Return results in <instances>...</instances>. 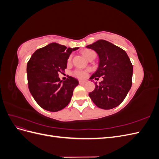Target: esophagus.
Masks as SVG:
<instances>
[{"instance_id":"1","label":"esophagus","mask_w":159,"mask_h":159,"mask_svg":"<svg viewBox=\"0 0 159 159\" xmlns=\"http://www.w3.org/2000/svg\"><path fill=\"white\" fill-rule=\"evenodd\" d=\"M79 83H80V84H81V85H83V84H85V83H86V81L80 80V81H79Z\"/></svg>"}]
</instances>
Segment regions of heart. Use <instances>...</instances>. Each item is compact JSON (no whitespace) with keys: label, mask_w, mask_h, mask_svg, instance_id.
<instances>
[{"label":"heart","mask_w":159,"mask_h":159,"mask_svg":"<svg viewBox=\"0 0 159 159\" xmlns=\"http://www.w3.org/2000/svg\"><path fill=\"white\" fill-rule=\"evenodd\" d=\"M93 53H95V52L93 50L88 49V50H85L82 52V55L85 57L86 59H88L89 57L91 56V55L93 54ZM70 60H71V56L68 58V62H70ZM74 74L76 77H78V78L83 79V78H85V77L87 76V71H83V70H77L74 72Z\"/></svg>","instance_id":"obj_1"}]
</instances>
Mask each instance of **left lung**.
Listing matches in <instances>:
<instances>
[{
  "label": "left lung",
  "mask_w": 159,
  "mask_h": 159,
  "mask_svg": "<svg viewBox=\"0 0 159 159\" xmlns=\"http://www.w3.org/2000/svg\"><path fill=\"white\" fill-rule=\"evenodd\" d=\"M99 56L98 68L90 80L103 77L99 84L89 93L96 106L103 109L116 107L122 103L131 88L133 65L126 52L108 41L99 40L85 46Z\"/></svg>",
  "instance_id": "obj_1"
}]
</instances>
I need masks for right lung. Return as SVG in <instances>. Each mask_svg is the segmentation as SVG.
<instances>
[{
  "label": "right lung",
  "mask_w": 159,
  "mask_h": 159,
  "mask_svg": "<svg viewBox=\"0 0 159 159\" xmlns=\"http://www.w3.org/2000/svg\"><path fill=\"white\" fill-rule=\"evenodd\" d=\"M78 48L52 42L32 55L26 68L28 88L42 108L56 112L70 103L79 81L71 76L62 81L58 72L64 71L71 53Z\"/></svg>",
  "instance_id": "obj_1"
}]
</instances>
